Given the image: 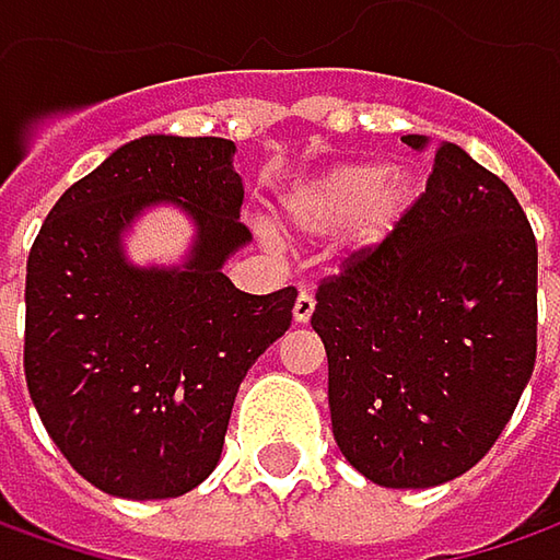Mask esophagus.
<instances>
[{
    "label": "esophagus",
    "instance_id": "1",
    "mask_svg": "<svg viewBox=\"0 0 560 560\" xmlns=\"http://www.w3.org/2000/svg\"><path fill=\"white\" fill-rule=\"evenodd\" d=\"M312 312H315V296L308 293V290H300V296H296V305H293V318L305 325L308 318H312Z\"/></svg>",
    "mask_w": 560,
    "mask_h": 560
}]
</instances>
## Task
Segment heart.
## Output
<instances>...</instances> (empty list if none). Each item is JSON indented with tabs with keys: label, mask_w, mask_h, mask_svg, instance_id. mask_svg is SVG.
<instances>
[{
	"label": "heart",
	"mask_w": 560,
	"mask_h": 560,
	"mask_svg": "<svg viewBox=\"0 0 560 560\" xmlns=\"http://www.w3.org/2000/svg\"><path fill=\"white\" fill-rule=\"evenodd\" d=\"M411 180L388 175L382 165H338L305 180L287 197L290 222L308 235H328L353 225V248L373 252L395 232L411 207Z\"/></svg>",
	"instance_id": "b5f03b06"
}]
</instances>
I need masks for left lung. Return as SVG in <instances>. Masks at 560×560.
Instances as JSON below:
<instances>
[{
	"label": "left lung",
	"instance_id": "left-lung-1",
	"mask_svg": "<svg viewBox=\"0 0 560 560\" xmlns=\"http://www.w3.org/2000/svg\"><path fill=\"white\" fill-rule=\"evenodd\" d=\"M536 290L539 248L520 200L440 142L395 232L315 293L343 459L382 488H433L485 459L536 366Z\"/></svg>",
	"mask_w": 560,
	"mask_h": 560
}]
</instances>
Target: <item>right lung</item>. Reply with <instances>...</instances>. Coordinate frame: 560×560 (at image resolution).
Here are the masks:
<instances>
[{"label": "right lung", "instance_id": "obj_1", "mask_svg": "<svg viewBox=\"0 0 560 560\" xmlns=\"http://www.w3.org/2000/svg\"><path fill=\"white\" fill-rule=\"evenodd\" d=\"M235 142L140 137L75 180L27 255L24 380L50 440L104 494L180 498L220 462L245 373L283 338L296 290H235L252 242ZM175 202L198 225L180 268H137L119 235Z\"/></svg>", "mask_w": 560, "mask_h": 560}]
</instances>
